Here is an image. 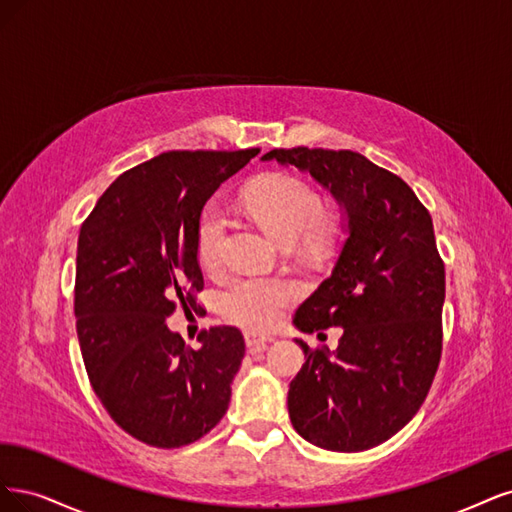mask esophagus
Listing matches in <instances>:
<instances>
[{
  "mask_svg": "<svg viewBox=\"0 0 512 512\" xmlns=\"http://www.w3.org/2000/svg\"><path fill=\"white\" fill-rule=\"evenodd\" d=\"M244 340H246V346H249L251 351H263L272 338L259 336V334H255V332H244Z\"/></svg>",
  "mask_w": 512,
  "mask_h": 512,
  "instance_id": "esophagus-1",
  "label": "esophagus"
}]
</instances>
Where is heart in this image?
Returning a JSON list of instances; mask_svg holds the SVG:
<instances>
[{
    "label": "heart",
    "instance_id": "obj_1",
    "mask_svg": "<svg viewBox=\"0 0 512 512\" xmlns=\"http://www.w3.org/2000/svg\"><path fill=\"white\" fill-rule=\"evenodd\" d=\"M242 206L261 227L283 242H295L302 236L323 240L332 227L321 210L319 191L304 178L287 172L257 178L242 193ZM223 253L225 217L212 206L197 225V259L206 270H219ZM298 298L300 287L291 278L242 276L221 295V308L225 317L238 325L268 329Z\"/></svg>",
    "mask_w": 512,
    "mask_h": 512
}]
</instances>
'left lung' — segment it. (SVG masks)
Masks as SVG:
<instances>
[{
	"label": "left lung",
	"instance_id": "1",
	"mask_svg": "<svg viewBox=\"0 0 512 512\" xmlns=\"http://www.w3.org/2000/svg\"><path fill=\"white\" fill-rule=\"evenodd\" d=\"M308 170L349 214L336 268L295 312L312 334L342 327L338 349L298 344L304 366L289 417L327 451L376 447L417 415L442 355L444 261L432 217L404 180L355 151L274 148L263 161Z\"/></svg>",
	"mask_w": 512,
	"mask_h": 512
}]
</instances>
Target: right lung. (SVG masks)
<instances>
[{"label":"right lung","instance_id":"right-lung-1","mask_svg":"<svg viewBox=\"0 0 512 512\" xmlns=\"http://www.w3.org/2000/svg\"><path fill=\"white\" fill-rule=\"evenodd\" d=\"M259 148L168 151L123 172L78 234L74 315L91 387L110 419L148 447L178 449L217 425L244 357L234 325L191 349L166 319L200 310L197 225L208 197Z\"/></svg>","mask_w":512,"mask_h":512}]
</instances>
